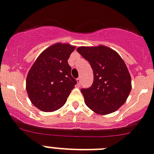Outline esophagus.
I'll return each mask as SVG.
<instances>
[{"label": "esophagus", "mask_w": 154, "mask_h": 154, "mask_svg": "<svg viewBox=\"0 0 154 154\" xmlns=\"http://www.w3.org/2000/svg\"><path fill=\"white\" fill-rule=\"evenodd\" d=\"M77 84H78V85H81V77H78V78H77Z\"/></svg>", "instance_id": "1"}]
</instances>
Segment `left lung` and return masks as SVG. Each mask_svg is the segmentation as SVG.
I'll return each instance as SVG.
<instances>
[{
  "instance_id": "left-lung-1",
  "label": "left lung",
  "mask_w": 154,
  "mask_h": 154,
  "mask_svg": "<svg viewBox=\"0 0 154 154\" xmlns=\"http://www.w3.org/2000/svg\"><path fill=\"white\" fill-rule=\"evenodd\" d=\"M77 51L89 62L94 74L91 87L81 89L86 106L101 115L117 110L131 90V76L121 55L104 45L81 46Z\"/></svg>"
}]
</instances>
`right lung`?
<instances>
[{"mask_svg": "<svg viewBox=\"0 0 154 154\" xmlns=\"http://www.w3.org/2000/svg\"><path fill=\"white\" fill-rule=\"evenodd\" d=\"M76 47L56 43L44 50L28 72L26 88L32 104L44 112L60 109L77 85L68 64Z\"/></svg>", "mask_w": 154, "mask_h": 154, "instance_id": "right-lung-1", "label": "right lung"}]
</instances>
